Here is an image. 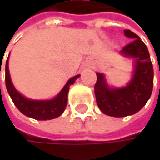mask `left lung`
Returning a JSON list of instances; mask_svg holds the SVG:
<instances>
[{
  "label": "left lung",
  "instance_id": "left-lung-1",
  "mask_svg": "<svg viewBox=\"0 0 160 160\" xmlns=\"http://www.w3.org/2000/svg\"><path fill=\"white\" fill-rule=\"evenodd\" d=\"M132 42L124 46L120 53L134 59V71L131 81L121 88L108 86L104 74L96 73L94 85L96 103L104 114L121 118L135 114L143 108L151 96L154 81L153 65L149 52L143 41L129 29L124 30Z\"/></svg>",
  "mask_w": 160,
  "mask_h": 160
}]
</instances>
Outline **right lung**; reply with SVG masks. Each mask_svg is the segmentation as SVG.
I'll return each instance as SVG.
<instances>
[{"label": "right lung", "instance_id": "add662e5", "mask_svg": "<svg viewBox=\"0 0 160 160\" xmlns=\"http://www.w3.org/2000/svg\"><path fill=\"white\" fill-rule=\"evenodd\" d=\"M79 77L80 75H76L75 77L68 80V81L64 86V88L61 90V92L53 99L31 100L26 98L16 90L10 78V73L8 68V58L6 60L5 85L9 95L11 96L15 106L22 114L38 120L52 119L59 117L64 112L68 104V93L69 86L73 84Z\"/></svg>", "mask_w": 160, "mask_h": 160}]
</instances>
